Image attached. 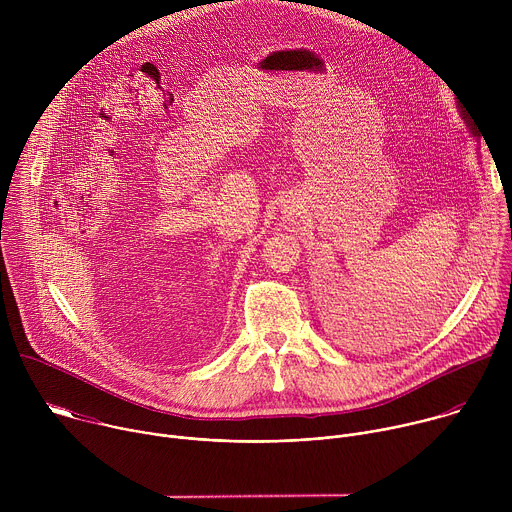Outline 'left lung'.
I'll list each match as a JSON object with an SVG mask.
<instances>
[{"mask_svg": "<svg viewBox=\"0 0 512 512\" xmlns=\"http://www.w3.org/2000/svg\"><path fill=\"white\" fill-rule=\"evenodd\" d=\"M460 117H462V119H464V123H466V127H468V129H470V133H472V135H474V137H476V135H478V131H476V125H474V123H472V119H470V117H468V115H466V113H464V111H460Z\"/></svg>", "mask_w": 512, "mask_h": 512, "instance_id": "8db88e82", "label": "left lung"}]
</instances>
